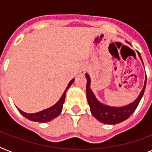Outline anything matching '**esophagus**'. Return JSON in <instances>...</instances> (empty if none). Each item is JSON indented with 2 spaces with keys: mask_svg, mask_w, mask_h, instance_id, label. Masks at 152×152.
<instances>
[{
  "mask_svg": "<svg viewBox=\"0 0 152 152\" xmlns=\"http://www.w3.org/2000/svg\"><path fill=\"white\" fill-rule=\"evenodd\" d=\"M85 70H86L85 67H82V68L80 69V73L84 74V72H85Z\"/></svg>",
  "mask_w": 152,
  "mask_h": 152,
  "instance_id": "34e87169",
  "label": "esophagus"
}]
</instances>
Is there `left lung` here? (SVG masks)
<instances>
[{"label": "left lung", "mask_w": 152, "mask_h": 152, "mask_svg": "<svg viewBox=\"0 0 152 152\" xmlns=\"http://www.w3.org/2000/svg\"><path fill=\"white\" fill-rule=\"evenodd\" d=\"M140 57L142 61L140 55ZM86 79H87L86 91H87L88 102L90 106L91 112L92 113V115L99 121L105 123V124H109V125H115V124L122 122L132 115V113L134 112L135 110L139 105L140 101L144 95L147 82L146 77L143 90L141 91L138 98L132 103L129 104L128 106H123V107H112V106L102 105L95 99V95L93 94L92 91L91 90L90 88L91 79L88 74H86Z\"/></svg>", "instance_id": "left-lung-1"}]
</instances>
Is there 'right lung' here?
I'll use <instances>...</instances> for the list:
<instances>
[{"mask_svg":"<svg viewBox=\"0 0 152 152\" xmlns=\"http://www.w3.org/2000/svg\"><path fill=\"white\" fill-rule=\"evenodd\" d=\"M74 79H72L70 82H69V85L67 86L66 89L63 93V95H61V97L59 99V101L57 102V103L53 105V106L50 107V108L42 110L40 112L35 113H27L25 112H23L22 110H20V109H18V110L23 117L27 118L28 120H31L32 121H37V122H48L54 119L55 118H57V116L59 115L61 112L62 110V107H63V104L64 102V99H65V93L66 91L69 89V88L72 85V83H73Z\"/></svg>","mask_w":152,"mask_h":152,"instance_id":"right-lung-1","label":"right lung"}]
</instances>
